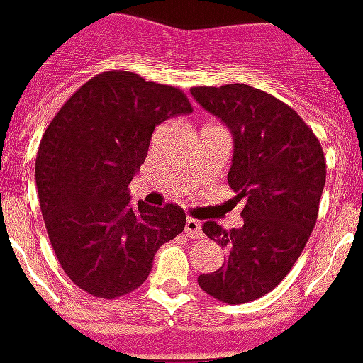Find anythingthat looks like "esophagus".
I'll return each mask as SVG.
<instances>
[{
    "mask_svg": "<svg viewBox=\"0 0 363 363\" xmlns=\"http://www.w3.org/2000/svg\"><path fill=\"white\" fill-rule=\"evenodd\" d=\"M185 234L189 238H201V223L194 218H187L185 221Z\"/></svg>",
    "mask_w": 363,
    "mask_h": 363,
    "instance_id": "esophagus-1",
    "label": "esophagus"
}]
</instances>
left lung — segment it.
Returning <instances> with one entry per match:
<instances>
[{"label": "left lung", "mask_w": 363, "mask_h": 363, "mask_svg": "<svg viewBox=\"0 0 363 363\" xmlns=\"http://www.w3.org/2000/svg\"><path fill=\"white\" fill-rule=\"evenodd\" d=\"M198 104L233 134L227 174L238 200H245L243 225L201 229L227 251L218 271L200 274L198 285L230 306L271 293L300 258L318 218L325 185V158L318 138L289 105L243 85L192 86Z\"/></svg>", "instance_id": "left-lung-1"}]
</instances>
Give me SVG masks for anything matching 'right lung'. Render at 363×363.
Returning a JSON list of instances; mask_svg holds the SVG:
<instances>
[{
	"label": "right lung",
	"instance_id": "obj_1",
	"mask_svg": "<svg viewBox=\"0 0 363 363\" xmlns=\"http://www.w3.org/2000/svg\"><path fill=\"white\" fill-rule=\"evenodd\" d=\"M189 112L176 86L107 70L79 86L45 130L36 156L41 214L57 262L85 293H133L156 251L184 230L182 207H133L129 184L156 125Z\"/></svg>",
	"mask_w": 363,
	"mask_h": 363
}]
</instances>
